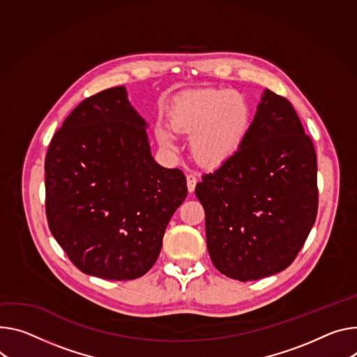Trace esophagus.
<instances>
[{
    "label": "esophagus",
    "mask_w": 357,
    "mask_h": 357,
    "mask_svg": "<svg viewBox=\"0 0 357 357\" xmlns=\"http://www.w3.org/2000/svg\"><path fill=\"white\" fill-rule=\"evenodd\" d=\"M186 183H188V190L193 192V190H195L197 183H198V179L193 174H189V175H186Z\"/></svg>",
    "instance_id": "esophagus-1"
}]
</instances>
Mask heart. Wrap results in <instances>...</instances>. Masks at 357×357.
<instances>
[{"label": "heart", "instance_id": "b5f03b06", "mask_svg": "<svg viewBox=\"0 0 357 357\" xmlns=\"http://www.w3.org/2000/svg\"><path fill=\"white\" fill-rule=\"evenodd\" d=\"M175 131L190 137V152L198 164L216 168L229 160L248 138L252 112L245 96L226 89H197L183 93L169 112ZM159 142L175 149L165 126L156 131Z\"/></svg>", "mask_w": 357, "mask_h": 357}]
</instances>
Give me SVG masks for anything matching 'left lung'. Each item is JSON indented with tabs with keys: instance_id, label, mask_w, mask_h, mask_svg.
Here are the masks:
<instances>
[{
	"instance_id": "1",
	"label": "left lung",
	"mask_w": 357,
	"mask_h": 357,
	"mask_svg": "<svg viewBox=\"0 0 357 357\" xmlns=\"http://www.w3.org/2000/svg\"><path fill=\"white\" fill-rule=\"evenodd\" d=\"M213 266L246 282L286 269L317 215L313 142L283 96L266 89L242 148L195 188Z\"/></svg>"
}]
</instances>
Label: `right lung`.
<instances>
[{"instance_id":"add662e5","label":"right lung","mask_w":357,"mask_h":357,"mask_svg":"<svg viewBox=\"0 0 357 357\" xmlns=\"http://www.w3.org/2000/svg\"><path fill=\"white\" fill-rule=\"evenodd\" d=\"M146 126L125 86H115L84 100L50 142L48 226L86 275L108 280L144 276L186 198L182 171L152 158Z\"/></svg>"}]
</instances>
